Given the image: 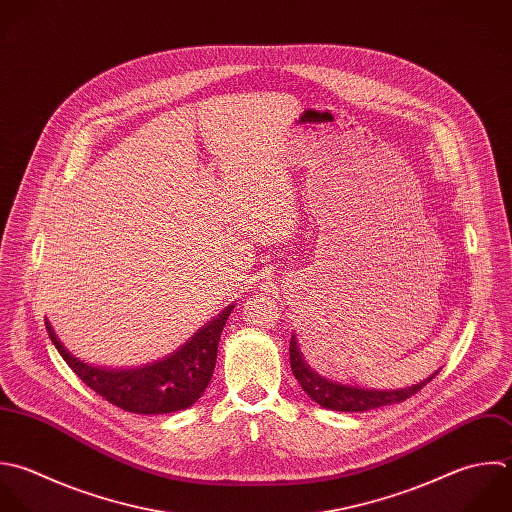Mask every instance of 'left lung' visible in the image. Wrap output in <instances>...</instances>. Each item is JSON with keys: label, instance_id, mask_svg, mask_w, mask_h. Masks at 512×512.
<instances>
[{"label": "left lung", "instance_id": "1", "mask_svg": "<svg viewBox=\"0 0 512 512\" xmlns=\"http://www.w3.org/2000/svg\"><path fill=\"white\" fill-rule=\"evenodd\" d=\"M289 361H291V371L307 397H311L317 405L329 411H341V413H365L371 409H379L385 405H395L403 403L415 393H419L429 381L435 379L439 371L429 375L425 381L405 387V389H393V391H377V389H363L355 385H345L339 381H331L323 375H319L305 355L301 353L297 335H291V345H289Z\"/></svg>", "mask_w": 512, "mask_h": 512}]
</instances>
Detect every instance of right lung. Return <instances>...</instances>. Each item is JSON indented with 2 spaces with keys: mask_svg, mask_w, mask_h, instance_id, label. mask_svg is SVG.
Instances as JSON below:
<instances>
[{
  "mask_svg": "<svg viewBox=\"0 0 512 512\" xmlns=\"http://www.w3.org/2000/svg\"><path fill=\"white\" fill-rule=\"evenodd\" d=\"M235 303L207 321L189 341L167 357L131 369L97 367L77 359L45 319L51 343L71 371L111 405L135 415H165L189 409L205 393L217 361L223 327Z\"/></svg>",
  "mask_w": 512,
  "mask_h": 512,
  "instance_id": "add662e5",
  "label": "right lung"
}]
</instances>
